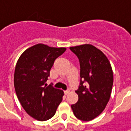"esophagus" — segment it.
<instances>
[{"label":"esophagus","mask_w":131,"mask_h":131,"mask_svg":"<svg viewBox=\"0 0 131 131\" xmlns=\"http://www.w3.org/2000/svg\"><path fill=\"white\" fill-rule=\"evenodd\" d=\"M69 93H70V90H66V91H64V93H65V95H68Z\"/></svg>","instance_id":"obj_1"}]
</instances>
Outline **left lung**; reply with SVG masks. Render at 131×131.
<instances>
[{"label":"left lung","instance_id":"1","mask_svg":"<svg viewBox=\"0 0 131 131\" xmlns=\"http://www.w3.org/2000/svg\"><path fill=\"white\" fill-rule=\"evenodd\" d=\"M70 49L79 58L81 78L76 91L78 101L71 105V108L77 118L90 121L101 114L109 101L114 80L112 68L106 56L91 44L71 47Z\"/></svg>","mask_w":131,"mask_h":131}]
</instances>
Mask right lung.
I'll list each match as a JSON object with an SVG mask.
<instances>
[{"label": "right lung", "instance_id": "obj_1", "mask_svg": "<svg viewBox=\"0 0 131 131\" xmlns=\"http://www.w3.org/2000/svg\"><path fill=\"white\" fill-rule=\"evenodd\" d=\"M66 50L38 43L18 59L14 77L16 94L25 111L38 121L52 118L63 100V91L46 82L55 59Z\"/></svg>", "mask_w": 131, "mask_h": 131}]
</instances>
